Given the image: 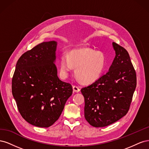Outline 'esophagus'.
<instances>
[{
  "label": "esophagus",
  "instance_id": "obj_1",
  "mask_svg": "<svg viewBox=\"0 0 149 149\" xmlns=\"http://www.w3.org/2000/svg\"><path fill=\"white\" fill-rule=\"evenodd\" d=\"M73 90L74 93H78L80 91V89L78 86H73Z\"/></svg>",
  "mask_w": 149,
  "mask_h": 149
}]
</instances>
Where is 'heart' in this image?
<instances>
[{"instance_id":"b5f03b06","label":"heart","mask_w":149,"mask_h":149,"mask_svg":"<svg viewBox=\"0 0 149 149\" xmlns=\"http://www.w3.org/2000/svg\"><path fill=\"white\" fill-rule=\"evenodd\" d=\"M75 67L74 75L80 82L91 84L101 77L106 67V58L101 52L89 48L71 49L63 53L60 59V73L66 77Z\"/></svg>"}]
</instances>
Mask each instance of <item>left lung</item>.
Wrapping results in <instances>:
<instances>
[{
	"mask_svg": "<svg viewBox=\"0 0 149 149\" xmlns=\"http://www.w3.org/2000/svg\"><path fill=\"white\" fill-rule=\"evenodd\" d=\"M116 56L109 71L83 88L84 117L90 125L102 127L126 115L136 88V73L127 50L112 42Z\"/></svg>",
	"mask_w": 149,
	"mask_h": 149,
	"instance_id": "obj_1",
	"label": "left lung"
}]
</instances>
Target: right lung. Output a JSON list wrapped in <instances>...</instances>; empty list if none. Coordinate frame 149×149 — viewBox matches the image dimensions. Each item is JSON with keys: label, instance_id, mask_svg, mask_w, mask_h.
Segmentation results:
<instances>
[{"label": "right lung", "instance_id": "add662e5", "mask_svg": "<svg viewBox=\"0 0 149 149\" xmlns=\"http://www.w3.org/2000/svg\"><path fill=\"white\" fill-rule=\"evenodd\" d=\"M57 42H43L18 60L12 92L21 116L39 127H48L60 118L73 93L70 83L58 77L55 65Z\"/></svg>", "mask_w": 149, "mask_h": 149}]
</instances>
